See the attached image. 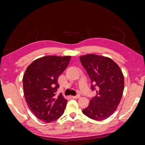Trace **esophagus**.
<instances>
[{
  "label": "esophagus",
  "instance_id": "34e87169",
  "mask_svg": "<svg viewBox=\"0 0 145 145\" xmlns=\"http://www.w3.org/2000/svg\"><path fill=\"white\" fill-rule=\"evenodd\" d=\"M80 98V95H77V96H72V98L73 99H79Z\"/></svg>",
  "mask_w": 145,
  "mask_h": 145
}]
</instances>
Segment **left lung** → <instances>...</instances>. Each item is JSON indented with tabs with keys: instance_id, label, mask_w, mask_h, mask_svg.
I'll return each mask as SVG.
<instances>
[{
	"instance_id": "8db88e82",
	"label": "left lung",
	"mask_w": 145,
	"mask_h": 145,
	"mask_svg": "<svg viewBox=\"0 0 145 145\" xmlns=\"http://www.w3.org/2000/svg\"><path fill=\"white\" fill-rule=\"evenodd\" d=\"M80 59L92 83L91 88H96L97 93L82 113L92 120H106L114 114L121 100L124 90L122 71L107 57L88 54L80 56Z\"/></svg>"
}]
</instances>
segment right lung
<instances>
[{"label":"right lung","instance_id":"obj_1","mask_svg":"<svg viewBox=\"0 0 145 145\" xmlns=\"http://www.w3.org/2000/svg\"><path fill=\"white\" fill-rule=\"evenodd\" d=\"M71 56L47 55L33 61L23 76V90L27 106L45 123L54 121L64 113L67 100L56 96L59 76L68 66Z\"/></svg>","mask_w":145,"mask_h":145}]
</instances>
